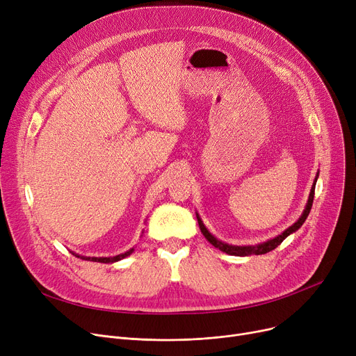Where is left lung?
Returning a JSON list of instances; mask_svg holds the SVG:
<instances>
[{"label":"left lung","instance_id":"left-lung-1","mask_svg":"<svg viewBox=\"0 0 356 356\" xmlns=\"http://www.w3.org/2000/svg\"><path fill=\"white\" fill-rule=\"evenodd\" d=\"M317 177H319V173L316 175V179H314V183H313V186H312V191H310V195H309V200H307V204H306V208H305V211H303V213H302V216L297 219V222H294L291 227H289L283 234H280L278 236H275V238H273V239H268L267 242H263V244H258V245H247V247H238V245H229V244H225V242H222V241H219V239H216L208 229H207V227L203 225V222H202V219H200V216L196 213V218H197V223H199V228H200V231H202V234H203V236L207 238L211 244L215 247V248H218V250H220V251H223V252H227V254H229V255H236V257H248V255H261V254H267V252H270V251H273L274 248H277L280 244H282V242L290 235V234H293V232H296L298 228H300L303 223H305V220H306V218L309 216V213H310V209H312V204H313V197H314V186H316V181H317Z\"/></svg>","mask_w":356,"mask_h":356}]
</instances>
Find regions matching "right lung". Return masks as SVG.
Segmentation results:
<instances>
[{"mask_svg": "<svg viewBox=\"0 0 356 356\" xmlns=\"http://www.w3.org/2000/svg\"><path fill=\"white\" fill-rule=\"evenodd\" d=\"M133 251H134V248H131V250H128L127 252H124V254H120V255H115V257H83V255L74 254V252H72V254H73L74 257L82 258V259H88V261H95V263H105V264H109V263H117V261H120V259H122V258L128 257L129 254H133Z\"/></svg>", "mask_w": 356, "mask_h": 356, "instance_id": "right-lung-1", "label": "right lung"}]
</instances>
